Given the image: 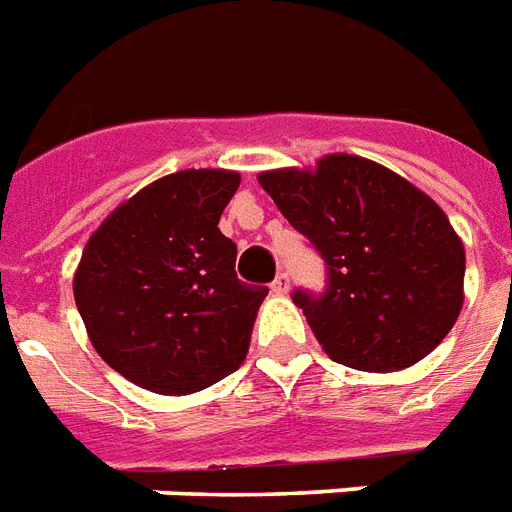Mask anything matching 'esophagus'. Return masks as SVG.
Returning a JSON list of instances; mask_svg holds the SVG:
<instances>
[{
    "label": "esophagus",
    "instance_id": "esophagus-1",
    "mask_svg": "<svg viewBox=\"0 0 512 512\" xmlns=\"http://www.w3.org/2000/svg\"><path fill=\"white\" fill-rule=\"evenodd\" d=\"M288 286H291V283H288V275H286V272H280L278 278L272 280V294L283 297V294H288Z\"/></svg>",
    "mask_w": 512,
    "mask_h": 512
}]
</instances>
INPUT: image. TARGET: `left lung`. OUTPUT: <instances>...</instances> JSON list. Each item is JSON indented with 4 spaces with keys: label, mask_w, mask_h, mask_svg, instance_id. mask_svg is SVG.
I'll return each instance as SVG.
<instances>
[{
    "label": "left lung",
    "mask_w": 512,
    "mask_h": 512,
    "mask_svg": "<svg viewBox=\"0 0 512 512\" xmlns=\"http://www.w3.org/2000/svg\"><path fill=\"white\" fill-rule=\"evenodd\" d=\"M259 183L326 261V294L294 291V302L329 359L397 372L443 343L464 305L467 256L429 194L353 153L267 169Z\"/></svg>",
    "instance_id": "obj_1"
}]
</instances>
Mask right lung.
Returning a JSON list of instances; mask_svg holds the SVG:
<instances>
[{"mask_svg": "<svg viewBox=\"0 0 512 512\" xmlns=\"http://www.w3.org/2000/svg\"><path fill=\"white\" fill-rule=\"evenodd\" d=\"M240 172L180 169L115 207L72 278L96 353L134 386L186 397L248 353L264 286L237 280V245L218 221Z\"/></svg>", "mask_w": 512, "mask_h": 512, "instance_id": "add662e5", "label": "right lung"}]
</instances>
